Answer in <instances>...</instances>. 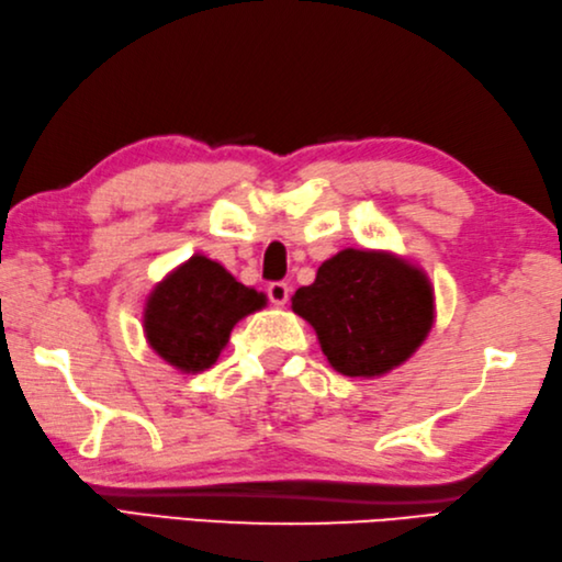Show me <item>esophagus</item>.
Wrapping results in <instances>:
<instances>
[{"label":"esophagus","instance_id":"obj_1","mask_svg":"<svg viewBox=\"0 0 562 562\" xmlns=\"http://www.w3.org/2000/svg\"><path fill=\"white\" fill-rule=\"evenodd\" d=\"M267 293H269V301H271L273 305H279V307H281V305L289 303L291 289H289V283H283V281H273V283H269Z\"/></svg>","mask_w":562,"mask_h":562}]
</instances>
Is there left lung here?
<instances>
[{
    "instance_id": "obj_1",
    "label": "left lung",
    "mask_w": 562,
    "mask_h": 562,
    "mask_svg": "<svg viewBox=\"0 0 562 562\" xmlns=\"http://www.w3.org/2000/svg\"><path fill=\"white\" fill-rule=\"evenodd\" d=\"M291 303L331 369L349 378H381L403 366L437 317L427 271L387 249L337 251Z\"/></svg>"
}]
</instances>
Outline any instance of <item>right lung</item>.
<instances>
[{
  "mask_svg": "<svg viewBox=\"0 0 562 562\" xmlns=\"http://www.w3.org/2000/svg\"><path fill=\"white\" fill-rule=\"evenodd\" d=\"M265 305V293L239 283L217 261L193 255L147 293L143 331L171 369L201 373L221 357L239 319Z\"/></svg>",
  "mask_w": 562,
  "mask_h": 562,
  "instance_id": "right-lung-1",
  "label": "right lung"
}]
</instances>
